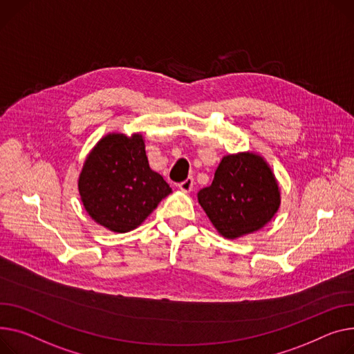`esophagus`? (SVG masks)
<instances>
[{
  "instance_id": "obj_1",
  "label": "esophagus",
  "mask_w": 354,
  "mask_h": 354,
  "mask_svg": "<svg viewBox=\"0 0 354 354\" xmlns=\"http://www.w3.org/2000/svg\"><path fill=\"white\" fill-rule=\"evenodd\" d=\"M178 187H179V189H180L182 192L189 194V192L192 191V187H194V178H187V179H185L183 182L178 183Z\"/></svg>"
}]
</instances>
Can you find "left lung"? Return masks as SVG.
Listing matches in <instances>:
<instances>
[{"label": "left lung", "instance_id": "8db88e82", "mask_svg": "<svg viewBox=\"0 0 354 354\" xmlns=\"http://www.w3.org/2000/svg\"><path fill=\"white\" fill-rule=\"evenodd\" d=\"M198 201L218 233L233 241L272 221L280 207V189L266 159L248 151L225 155Z\"/></svg>", "mask_w": 354, "mask_h": 354}]
</instances>
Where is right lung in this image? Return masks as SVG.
<instances>
[{"label": "right lung", "mask_w": 354, "mask_h": 354, "mask_svg": "<svg viewBox=\"0 0 354 354\" xmlns=\"http://www.w3.org/2000/svg\"><path fill=\"white\" fill-rule=\"evenodd\" d=\"M81 202L93 222L115 233L136 229L172 194L151 169L142 133L111 132L85 158L78 178Z\"/></svg>", "instance_id": "1"}]
</instances>
